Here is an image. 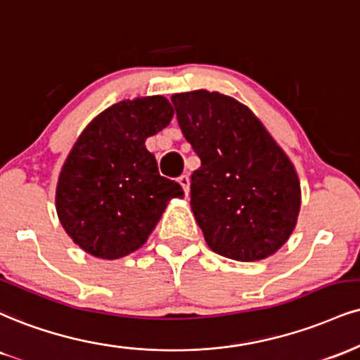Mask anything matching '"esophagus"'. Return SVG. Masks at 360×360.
I'll return each mask as SVG.
<instances>
[{"mask_svg": "<svg viewBox=\"0 0 360 360\" xmlns=\"http://www.w3.org/2000/svg\"><path fill=\"white\" fill-rule=\"evenodd\" d=\"M179 184L183 186L186 196H188V194H189V177H188V176H181V177H179Z\"/></svg>", "mask_w": 360, "mask_h": 360, "instance_id": "obj_1", "label": "esophagus"}]
</instances>
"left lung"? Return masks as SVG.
Returning a JSON list of instances; mask_svg holds the SVG:
<instances>
[{"instance_id":"left-lung-1","label":"left lung","mask_w":360,"mask_h":360,"mask_svg":"<svg viewBox=\"0 0 360 360\" xmlns=\"http://www.w3.org/2000/svg\"><path fill=\"white\" fill-rule=\"evenodd\" d=\"M177 124L201 159L191 210L207 246L258 262L287 243L300 211V181L288 155L248 107L219 92L171 97Z\"/></svg>"}]
</instances>
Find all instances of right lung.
Listing matches in <instances>:
<instances>
[{"mask_svg": "<svg viewBox=\"0 0 360 360\" xmlns=\"http://www.w3.org/2000/svg\"><path fill=\"white\" fill-rule=\"evenodd\" d=\"M174 110L162 95L122 101L98 114L73 144L56 184V213L86 253L117 259L146 243L172 198L184 191L159 174L146 139Z\"/></svg>", "mask_w": 360, "mask_h": 360, "instance_id": "right-lung-1", "label": "right lung"}]
</instances>
